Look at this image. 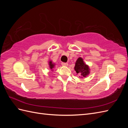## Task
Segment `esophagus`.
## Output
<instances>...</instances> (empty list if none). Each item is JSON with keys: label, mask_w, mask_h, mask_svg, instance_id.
Here are the masks:
<instances>
[{"label": "esophagus", "mask_w": 128, "mask_h": 128, "mask_svg": "<svg viewBox=\"0 0 128 128\" xmlns=\"http://www.w3.org/2000/svg\"><path fill=\"white\" fill-rule=\"evenodd\" d=\"M61 65L62 66H68V63H66V62H62Z\"/></svg>", "instance_id": "esophagus-1"}]
</instances>
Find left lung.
I'll list each match as a JSON object with an SVG mask.
<instances>
[{"mask_svg": "<svg viewBox=\"0 0 128 128\" xmlns=\"http://www.w3.org/2000/svg\"><path fill=\"white\" fill-rule=\"evenodd\" d=\"M75 70L77 74H80L83 77H86L89 74V68L87 65L84 63L81 58H79L76 62ZM82 76L81 77H82Z\"/></svg>", "mask_w": 128, "mask_h": 128, "instance_id": "8db88e82", "label": "left lung"}]
</instances>
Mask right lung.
Returning a JSON list of instances; mask_svg holds the SVG:
<instances>
[{"mask_svg":"<svg viewBox=\"0 0 128 128\" xmlns=\"http://www.w3.org/2000/svg\"><path fill=\"white\" fill-rule=\"evenodd\" d=\"M50 68H51V69H52L54 67V64H52L51 61L50 62Z\"/></svg>","mask_w":128,"mask_h":128,"instance_id":"right-lung-1","label":"right lung"}]
</instances>
